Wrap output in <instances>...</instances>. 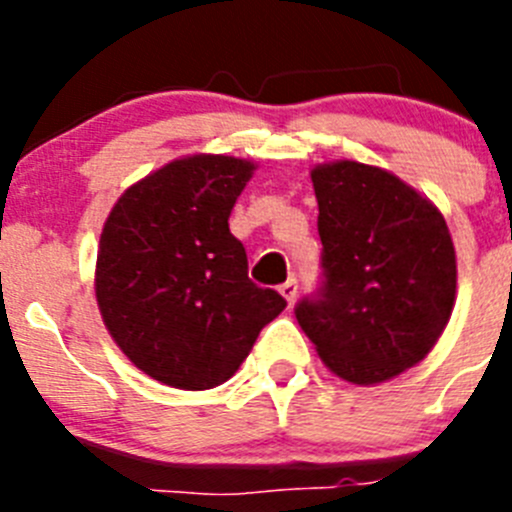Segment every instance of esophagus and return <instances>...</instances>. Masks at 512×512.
Returning a JSON list of instances; mask_svg holds the SVG:
<instances>
[{
  "label": "esophagus",
  "instance_id": "obj_1",
  "mask_svg": "<svg viewBox=\"0 0 512 512\" xmlns=\"http://www.w3.org/2000/svg\"><path fill=\"white\" fill-rule=\"evenodd\" d=\"M279 292H282V297L289 302V305H295V300H297V279H287V282H284L282 287H279Z\"/></svg>",
  "mask_w": 512,
  "mask_h": 512
}]
</instances>
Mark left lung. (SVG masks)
Segmentation results:
<instances>
[{
    "label": "left lung",
    "instance_id": "left-lung-1",
    "mask_svg": "<svg viewBox=\"0 0 512 512\" xmlns=\"http://www.w3.org/2000/svg\"><path fill=\"white\" fill-rule=\"evenodd\" d=\"M323 282L297 323L330 372L377 384L436 346L454 310L456 253L431 200L359 161L312 169Z\"/></svg>",
    "mask_w": 512,
    "mask_h": 512
}]
</instances>
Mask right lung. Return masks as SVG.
Listing matches in <instances>:
<instances>
[{"instance_id":"1","label":"right lung","mask_w":512,"mask_h":512,"mask_svg":"<svg viewBox=\"0 0 512 512\" xmlns=\"http://www.w3.org/2000/svg\"><path fill=\"white\" fill-rule=\"evenodd\" d=\"M256 166L246 158H176L122 194L102 228L97 302L122 354L179 390L228 382L287 307L248 279L228 217Z\"/></svg>"}]
</instances>
